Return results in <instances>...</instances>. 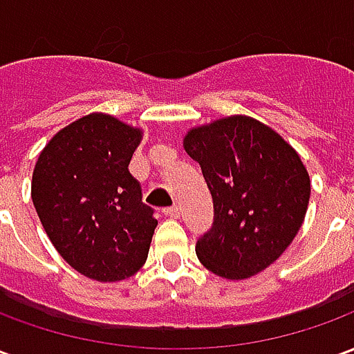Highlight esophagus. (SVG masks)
Returning a JSON list of instances; mask_svg holds the SVG:
<instances>
[{
    "instance_id": "esophagus-1",
    "label": "esophagus",
    "mask_w": 354,
    "mask_h": 354,
    "mask_svg": "<svg viewBox=\"0 0 354 354\" xmlns=\"http://www.w3.org/2000/svg\"><path fill=\"white\" fill-rule=\"evenodd\" d=\"M162 214L169 216V218H178V216H180V207H178V205H174V207L162 208Z\"/></svg>"
}]
</instances>
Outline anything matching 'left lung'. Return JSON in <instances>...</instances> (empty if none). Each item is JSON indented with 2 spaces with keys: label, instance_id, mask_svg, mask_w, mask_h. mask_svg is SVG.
Instances as JSON below:
<instances>
[{
  "label": "left lung",
  "instance_id": "1",
  "mask_svg": "<svg viewBox=\"0 0 354 354\" xmlns=\"http://www.w3.org/2000/svg\"><path fill=\"white\" fill-rule=\"evenodd\" d=\"M212 203V227L197 258L212 273L246 279L281 256L301 227L311 182L299 155L267 124L245 115L220 119L185 136Z\"/></svg>",
  "mask_w": 354,
  "mask_h": 354
}]
</instances>
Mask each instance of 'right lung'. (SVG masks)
Segmentation results:
<instances>
[{
  "label": "right lung",
  "mask_w": 354,
  "mask_h": 354,
  "mask_svg": "<svg viewBox=\"0 0 354 354\" xmlns=\"http://www.w3.org/2000/svg\"><path fill=\"white\" fill-rule=\"evenodd\" d=\"M142 132L104 113L53 136L35 162L32 201L60 256L88 279L123 281L146 263L155 210L129 162Z\"/></svg>",
  "instance_id": "obj_1"
}]
</instances>
